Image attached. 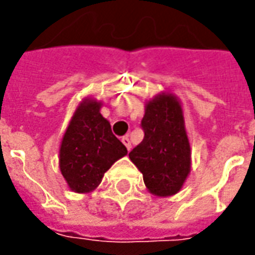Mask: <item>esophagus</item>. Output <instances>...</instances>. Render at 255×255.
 Instances as JSON below:
<instances>
[{"label": "esophagus", "mask_w": 255, "mask_h": 255, "mask_svg": "<svg viewBox=\"0 0 255 255\" xmlns=\"http://www.w3.org/2000/svg\"><path fill=\"white\" fill-rule=\"evenodd\" d=\"M122 142L124 143V146L127 147L128 151H129V150H131V140H129V138H128V136H123Z\"/></svg>", "instance_id": "obj_1"}]
</instances>
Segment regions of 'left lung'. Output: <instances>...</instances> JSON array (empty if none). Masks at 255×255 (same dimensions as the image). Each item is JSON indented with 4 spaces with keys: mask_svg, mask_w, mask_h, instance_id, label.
I'll use <instances>...</instances> for the list:
<instances>
[{
    "mask_svg": "<svg viewBox=\"0 0 255 255\" xmlns=\"http://www.w3.org/2000/svg\"><path fill=\"white\" fill-rule=\"evenodd\" d=\"M144 138L129 153L143 175L144 186L155 197L180 191L191 171V147L180 101L162 91L144 105Z\"/></svg>",
    "mask_w": 255,
    "mask_h": 255,
    "instance_id": "left-lung-1",
    "label": "left lung"
}]
</instances>
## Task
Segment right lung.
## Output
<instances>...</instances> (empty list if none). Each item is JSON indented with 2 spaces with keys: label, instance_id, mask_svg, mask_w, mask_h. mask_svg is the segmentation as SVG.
<instances>
[{
  "label": "right lung",
  "instance_id": "obj_1",
  "mask_svg": "<svg viewBox=\"0 0 255 255\" xmlns=\"http://www.w3.org/2000/svg\"><path fill=\"white\" fill-rule=\"evenodd\" d=\"M101 106L102 102L91 97L80 101L60 144V171L69 190L78 194L94 191L105 172L127 155V147L101 115Z\"/></svg>",
  "mask_w": 255,
  "mask_h": 255
}]
</instances>
